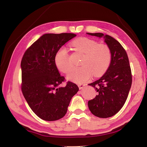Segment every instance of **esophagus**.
I'll list each match as a JSON object with an SVG mask.
<instances>
[{
  "instance_id": "obj_1",
  "label": "esophagus",
  "mask_w": 147,
  "mask_h": 147,
  "mask_svg": "<svg viewBox=\"0 0 147 147\" xmlns=\"http://www.w3.org/2000/svg\"><path fill=\"white\" fill-rule=\"evenodd\" d=\"M78 88H79V89H83V88H84V87L86 86V85H85V84H78Z\"/></svg>"
}]
</instances>
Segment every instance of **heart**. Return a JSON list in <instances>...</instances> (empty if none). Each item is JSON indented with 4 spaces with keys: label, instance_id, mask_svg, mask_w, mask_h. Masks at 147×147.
<instances>
[{
    "label": "heart",
    "instance_id": "b5f03b06",
    "mask_svg": "<svg viewBox=\"0 0 147 147\" xmlns=\"http://www.w3.org/2000/svg\"><path fill=\"white\" fill-rule=\"evenodd\" d=\"M73 45L84 56L80 63L82 67L74 69L68 74L69 80L78 84L84 83L91 78L92 74L94 76H99L108 70L112 58L108 45L98 44L93 39L85 37L75 39ZM54 61L58 69L64 73H68L73 68L70 56L64 47L57 52Z\"/></svg>",
    "mask_w": 147,
    "mask_h": 147
}]
</instances>
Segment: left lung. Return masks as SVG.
I'll return each instance as SVG.
<instances>
[{
    "label": "left lung",
    "mask_w": 147,
    "mask_h": 147,
    "mask_svg": "<svg viewBox=\"0 0 147 147\" xmlns=\"http://www.w3.org/2000/svg\"><path fill=\"white\" fill-rule=\"evenodd\" d=\"M103 38L111 52V62L100 79L89 84L96 89L97 95L88 101L91 112L98 117L108 118L119 112L127 99L131 88V69L126 52L118 41L102 33H87Z\"/></svg>",
    "instance_id": "8db88e82"
}]
</instances>
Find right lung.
Here are the masks:
<instances>
[{
  "instance_id": "add662e5",
  "label": "right lung",
  "mask_w": 147,
  "mask_h": 147,
  "mask_svg": "<svg viewBox=\"0 0 147 147\" xmlns=\"http://www.w3.org/2000/svg\"><path fill=\"white\" fill-rule=\"evenodd\" d=\"M76 34H45L24 53L21 63V89L32 110L39 118L53 121L63 117L73 96L78 91L75 84L65 80L56 65L55 56Z\"/></svg>"
}]
</instances>
